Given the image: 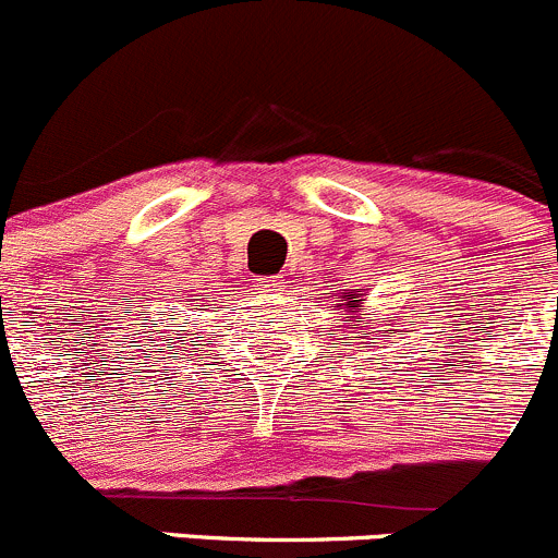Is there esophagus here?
<instances>
[{
    "label": "esophagus",
    "mask_w": 558,
    "mask_h": 558,
    "mask_svg": "<svg viewBox=\"0 0 558 558\" xmlns=\"http://www.w3.org/2000/svg\"><path fill=\"white\" fill-rule=\"evenodd\" d=\"M255 287L257 292H263V295H279L281 287H284V279L281 277H263V279H255Z\"/></svg>",
    "instance_id": "obj_1"
}]
</instances>
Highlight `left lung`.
<instances>
[{
    "label": "left lung",
    "instance_id": "1",
    "mask_svg": "<svg viewBox=\"0 0 558 558\" xmlns=\"http://www.w3.org/2000/svg\"><path fill=\"white\" fill-rule=\"evenodd\" d=\"M361 301H363L361 290H357L355 295H347V292H344V303H339V306H344V312H355V308L361 306ZM352 323H357V325H361V330H366V325H363V317H352ZM355 339H361V336H355Z\"/></svg>",
    "mask_w": 558,
    "mask_h": 558
}]
</instances>
